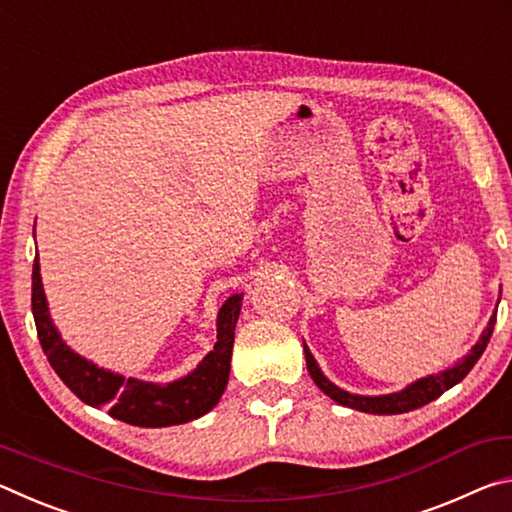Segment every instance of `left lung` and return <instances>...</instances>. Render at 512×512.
<instances>
[{
  "instance_id": "1",
  "label": "left lung",
  "mask_w": 512,
  "mask_h": 512,
  "mask_svg": "<svg viewBox=\"0 0 512 512\" xmlns=\"http://www.w3.org/2000/svg\"><path fill=\"white\" fill-rule=\"evenodd\" d=\"M497 323V314L490 318L488 327L483 329L479 343L474 345L470 350V354L458 363V366L449 368L445 372H440V375H431V377H424L418 379L415 384H411L409 388H404L402 393H393V395H379V397H363V395H352L348 391H341L339 386H334L332 381H329L320 368L316 366L314 357H311V352L307 350L305 345V359H307V370L311 379H314V384L323 391L327 397H332L334 402H339L343 406H348V409H357L363 413H375V415H395V413H406V411H413V409H420V406L429 404L436 400V397L443 395L449 388L456 386L458 381H461L467 372L474 368V363L479 361V357L485 350V345H488L490 336H492V329H495Z\"/></svg>"
}]
</instances>
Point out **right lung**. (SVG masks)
<instances>
[{"mask_svg":"<svg viewBox=\"0 0 512 512\" xmlns=\"http://www.w3.org/2000/svg\"><path fill=\"white\" fill-rule=\"evenodd\" d=\"M244 293H235L223 302L216 320V343L192 375L167 386L149 384V381L124 379L115 372L97 368L74 354L60 341L54 323L49 318L47 298L42 291L40 262H33L31 309L36 318V329L42 350H45L51 368L63 379V384L81 402L90 406H108L112 418L135 424V427H171L196 420L214 409L228 386L232 343H235V325Z\"/></svg>","mask_w":512,"mask_h":512,"instance_id":"obj_1","label":"right lung"}]
</instances>
